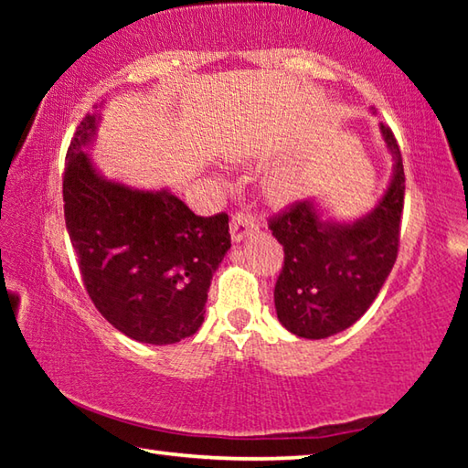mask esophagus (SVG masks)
<instances>
[{"label": "esophagus", "instance_id": "obj_1", "mask_svg": "<svg viewBox=\"0 0 468 468\" xmlns=\"http://www.w3.org/2000/svg\"><path fill=\"white\" fill-rule=\"evenodd\" d=\"M258 218L250 212H235L231 218V237L233 241H243L245 237L258 231Z\"/></svg>", "mask_w": 468, "mask_h": 468}]
</instances>
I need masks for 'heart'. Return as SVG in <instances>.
<instances>
[{"instance_id":"heart-1","label":"heart","mask_w":468,"mask_h":468,"mask_svg":"<svg viewBox=\"0 0 468 468\" xmlns=\"http://www.w3.org/2000/svg\"><path fill=\"white\" fill-rule=\"evenodd\" d=\"M271 186L276 194L281 196H289V194H295L299 189V179L292 176V173H276V176L272 177Z\"/></svg>"}]
</instances>
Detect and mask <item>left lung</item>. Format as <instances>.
<instances>
[{
  "mask_svg": "<svg viewBox=\"0 0 468 468\" xmlns=\"http://www.w3.org/2000/svg\"><path fill=\"white\" fill-rule=\"evenodd\" d=\"M394 156V176L367 217L353 225L324 223L310 200L268 220L284 250L274 284L276 315L301 338H326L353 326L374 303L399 256L405 169L399 142L379 125Z\"/></svg>",
  "mask_w": 468,
  "mask_h": 468,
  "instance_id": "1",
  "label": "left lung"
}]
</instances>
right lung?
Wrapping results in <instances>:
<instances>
[{"label": "right lung", "instance_id": "obj_1", "mask_svg": "<svg viewBox=\"0 0 468 468\" xmlns=\"http://www.w3.org/2000/svg\"><path fill=\"white\" fill-rule=\"evenodd\" d=\"M94 130L97 117L86 115L63 171V215L86 292L125 336L179 343L204 322L212 274L231 248L229 217H197L165 189L102 179L82 150Z\"/></svg>", "mask_w": 468, "mask_h": 468}]
</instances>
